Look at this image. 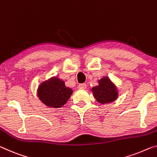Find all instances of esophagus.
I'll return each mask as SVG.
<instances>
[{"instance_id":"34e87169","label":"esophagus","mask_w":157,"mask_h":157,"mask_svg":"<svg viewBox=\"0 0 157 157\" xmlns=\"http://www.w3.org/2000/svg\"><path fill=\"white\" fill-rule=\"evenodd\" d=\"M78 88L79 89H86V83H80L78 84Z\"/></svg>"}]
</instances>
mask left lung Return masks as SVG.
I'll return each instance as SVG.
<instances>
[{"label": "left lung", "mask_w": 157, "mask_h": 157, "mask_svg": "<svg viewBox=\"0 0 157 157\" xmlns=\"http://www.w3.org/2000/svg\"><path fill=\"white\" fill-rule=\"evenodd\" d=\"M91 91L96 100L102 105L114 102L119 95L117 86L108 76L100 79L98 85L93 87Z\"/></svg>", "instance_id": "left-lung-1"}]
</instances>
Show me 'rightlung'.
I'll list each match as a JSON object with an SVG mask.
<instances>
[{
    "label": "right lung",
    "mask_w": 157,
    "mask_h": 157,
    "mask_svg": "<svg viewBox=\"0 0 157 157\" xmlns=\"http://www.w3.org/2000/svg\"><path fill=\"white\" fill-rule=\"evenodd\" d=\"M72 93V89L65 86L64 81L57 76L43 81L38 86L36 93L42 103L54 109L64 106Z\"/></svg>",
    "instance_id": "1"
}]
</instances>
